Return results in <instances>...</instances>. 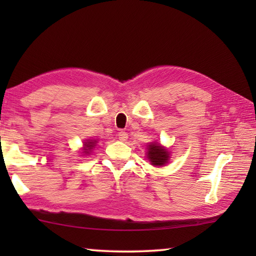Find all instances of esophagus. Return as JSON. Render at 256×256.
Masks as SVG:
<instances>
[{"label": "esophagus", "instance_id": "obj_1", "mask_svg": "<svg viewBox=\"0 0 256 256\" xmlns=\"http://www.w3.org/2000/svg\"><path fill=\"white\" fill-rule=\"evenodd\" d=\"M118 138L120 141H126L128 140V133L124 132V131H120L118 132Z\"/></svg>", "mask_w": 256, "mask_h": 256}]
</instances>
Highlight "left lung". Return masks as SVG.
<instances>
[{
	"mask_svg": "<svg viewBox=\"0 0 256 256\" xmlns=\"http://www.w3.org/2000/svg\"><path fill=\"white\" fill-rule=\"evenodd\" d=\"M146 158L149 159L151 164L157 167H162L166 164L170 160V151L160 146L159 144H150L146 151Z\"/></svg>",
	"mask_w": 256,
	"mask_h": 256,
	"instance_id": "obj_1",
	"label": "left lung"
}]
</instances>
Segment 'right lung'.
<instances>
[{
  "label": "right lung",
  "mask_w": 256,
  "mask_h": 256,
  "mask_svg": "<svg viewBox=\"0 0 256 256\" xmlns=\"http://www.w3.org/2000/svg\"><path fill=\"white\" fill-rule=\"evenodd\" d=\"M94 146H96V140H86V142H84V154H89L90 151L94 149Z\"/></svg>",
  "instance_id": "obj_1"
}]
</instances>
